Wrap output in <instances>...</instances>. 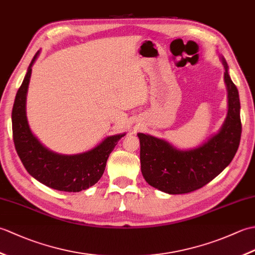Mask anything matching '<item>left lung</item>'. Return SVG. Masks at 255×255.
<instances>
[{"mask_svg": "<svg viewBox=\"0 0 255 255\" xmlns=\"http://www.w3.org/2000/svg\"><path fill=\"white\" fill-rule=\"evenodd\" d=\"M225 83L228 92V113L217 133L207 141L187 150L175 148L164 139L138 133L141 173L149 185L166 194H185L203 187L219 175L234 159L241 138L240 100L231 81L226 59Z\"/></svg>", "mask_w": 255, "mask_h": 255, "instance_id": "8db88e82", "label": "left lung"}]
</instances>
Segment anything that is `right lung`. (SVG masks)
Returning a JSON list of instances; mask_svg holds the SVG:
<instances>
[{
    "instance_id": "1",
    "label": "right lung",
    "mask_w": 255,
    "mask_h": 255,
    "mask_svg": "<svg viewBox=\"0 0 255 255\" xmlns=\"http://www.w3.org/2000/svg\"><path fill=\"white\" fill-rule=\"evenodd\" d=\"M36 55L17 91L12 111L15 149L29 174L44 185L62 192H81L100 181L106 162L117 142L126 132L105 138L96 147L78 154H60L46 148L31 132L26 116V96Z\"/></svg>"
}]
</instances>
